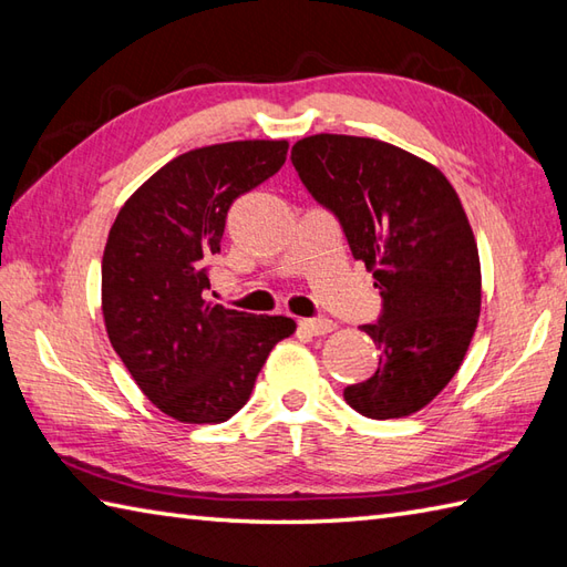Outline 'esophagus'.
<instances>
[{
    "mask_svg": "<svg viewBox=\"0 0 567 567\" xmlns=\"http://www.w3.org/2000/svg\"><path fill=\"white\" fill-rule=\"evenodd\" d=\"M298 324H300V330H306L308 334H316V337L334 330V322L330 318H306V320H300Z\"/></svg>",
    "mask_w": 567,
    "mask_h": 567,
    "instance_id": "obj_1",
    "label": "esophagus"
}]
</instances>
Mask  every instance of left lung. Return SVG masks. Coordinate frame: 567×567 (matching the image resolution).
Instances as JSON below:
<instances>
[{
	"label": "left lung",
	"instance_id": "left-lung-1",
	"mask_svg": "<svg viewBox=\"0 0 567 567\" xmlns=\"http://www.w3.org/2000/svg\"><path fill=\"white\" fill-rule=\"evenodd\" d=\"M291 162L383 298L379 320L361 324L379 369L344 400L371 420L408 417L454 379L481 316V259L458 194L430 162L373 137L310 135Z\"/></svg>",
	"mask_w": 567,
	"mask_h": 567
}]
</instances>
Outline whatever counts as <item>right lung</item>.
Returning <instances> with one entry per match:
<instances>
[{
  "label": "right lung",
  "mask_w": 567,
  "mask_h": 567,
  "mask_svg": "<svg viewBox=\"0 0 567 567\" xmlns=\"http://www.w3.org/2000/svg\"><path fill=\"white\" fill-rule=\"evenodd\" d=\"M286 141H237L167 162L125 200L102 259L111 347L147 400L186 424L230 420L249 400L284 316L213 306L208 261L220 251L237 196L274 177Z\"/></svg>",
  "instance_id": "1"
}]
</instances>
